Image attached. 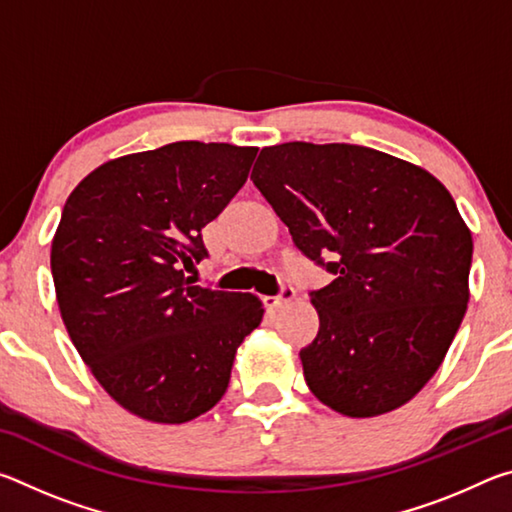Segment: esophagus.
Returning <instances> with one entry per match:
<instances>
[{
  "instance_id": "1",
  "label": "esophagus",
  "mask_w": 512,
  "mask_h": 512,
  "mask_svg": "<svg viewBox=\"0 0 512 512\" xmlns=\"http://www.w3.org/2000/svg\"><path fill=\"white\" fill-rule=\"evenodd\" d=\"M293 298H296V289H293L291 284H282L280 293H277V296L266 298V305L268 307H282V305H287V302H291Z\"/></svg>"
}]
</instances>
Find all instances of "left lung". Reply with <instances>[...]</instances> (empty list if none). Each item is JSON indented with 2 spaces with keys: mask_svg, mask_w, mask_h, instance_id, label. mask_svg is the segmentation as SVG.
<instances>
[{
  "mask_svg": "<svg viewBox=\"0 0 512 512\" xmlns=\"http://www.w3.org/2000/svg\"><path fill=\"white\" fill-rule=\"evenodd\" d=\"M255 187L293 244L334 275L309 291L318 334L300 350L320 402L372 418L411 400L465 316L472 235L429 171L357 144L266 146Z\"/></svg>",
  "mask_w": 512,
  "mask_h": 512,
  "instance_id": "left-lung-1",
  "label": "left lung"
}]
</instances>
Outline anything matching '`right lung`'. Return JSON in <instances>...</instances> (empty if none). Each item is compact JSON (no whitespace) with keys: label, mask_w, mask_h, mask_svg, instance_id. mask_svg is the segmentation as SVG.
I'll return each mask as SVG.
<instances>
[{"label":"right lung","mask_w":512,"mask_h":512,"mask_svg":"<svg viewBox=\"0 0 512 512\" xmlns=\"http://www.w3.org/2000/svg\"><path fill=\"white\" fill-rule=\"evenodd\" d=\"M255 146L173 142L94 169L69 194L51 275L69 339L112 400L180 424L230 384L237 345L262 323L248 293L192 284L201 232L248 180Z\"/></svg>","instance_id":"1"}]
</instances>
